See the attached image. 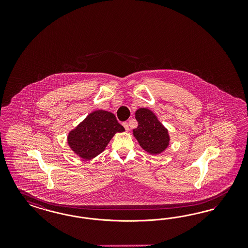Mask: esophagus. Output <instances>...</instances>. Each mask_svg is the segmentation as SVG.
Returning a JSON list of instances; mask_svg holds the SVG:
<instances>
[{"mask_svg":"<svg viewBox=\"0 0 248 248\" xmlns=\"http://www.w3.org/2000/svg\"><path fill=\"white\" fill-rule=\"evenodd\" d=\"M123 125H124V127L125 129V131H128V130H129V124H128V123H126V122L123 123Z\"/></svg>","mask_w":248,"mask_h":248,"instance_id":"esophagus-1","label":"esophagus"}]
</instances>
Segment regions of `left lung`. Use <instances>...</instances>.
Here are the masks:
<instances>
[{"label":"left lung","mask_w":248,"mask_h":248,"mask_svg":"<svg viewBox=\"0 0 248 248\" xmlns=\"http://www.w3.org/2000/svg\"><path fill=\"white\" fill-rule=\"evenodd\" d=\"M135 119L138 126L133 133L143 149L151 154H159L169 143L168 132L150 110L141 108L136 111Z\"/></svg>","instance_id":"left-lung-1"}]
</instances>
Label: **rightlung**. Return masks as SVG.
Returning <instances> with one entry per match:
<instances>
[{"label":"right lung","mask_w":248,"mask_h":248,"mask_svg":"<svg viewBox=\"0 0 248 248\" xmlns=\"http://www.w3.org/2000/svg\"><path fill=\"white\" fill-rule=\"evenodd\" d=\"M115 115L106 111L90 113L68 136L72 150L83 159L95 157L105 150L117 132H124Z\"/></svg>","instance_id":"add662e5"}]
</instances>
